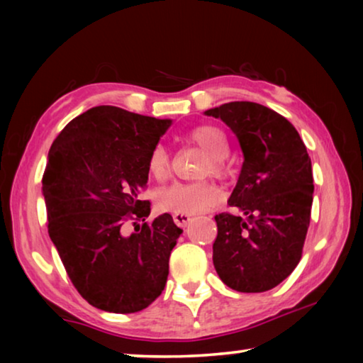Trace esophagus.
I'll return each instance as SVG.
<instances>
[{"instance_id": "1", "label": "esophagus", "mask_w": 363, "mask_h": 363, "mask_svg": "<svg viewBox=\"0 0 363 363\" xmlns=\"http://www.w3.org/2000/svg\"><path fill=\"white\" fill-rule=\"evenodd\" d=\"M173 219L179 227H187L190 223H192V218L187 216V214H173Z\"/></svg>"}]
</instances>
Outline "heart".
I'll list each match as a JSON object with an SVG mask.
<instances>
[{
	"label": "heart",
	"instance_id": "1",
	"mask_svg": "<svg viewBox=\"0 0 363 363\" xmlns=\"http://www.w3.org/2000/svg\"><path fill=\"white\" fill-rule=\"evenodd\" d=\"M190 139L211 157V169L220 173L223 160L229 153V140L225 133L216 126H199L190 133ZM169 171V155L163 145H157L149 157V173L155 179H164ZM219 190L213 184H173L158 195L160 210L195 216L218 203Z\"/></svg>",
	"mask_w": 363,
	"mask_h": 363
}]
</instances>
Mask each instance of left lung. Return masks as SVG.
Returning <instances> with one entry per match:
<instances>
[{
  "mask_svg": "<svg viewBox=\"0 0 363 363\" xmlns=\"http://www.w3.org/2000/svg\"><path fill=\"white\" fill-rule=\"evenodd\" d=\"M205 115L223 120L243 153L240 176L229 199L240 214L220 213L214 218V269L235 291L272 290L293 272L303 255L314 194L311 158L296 128L261 104L229 102Z\"/></svg>",
  "mask_w": 363,
  "mask_h": 363,
  "instance_id": "left-lung-1",
  "label": "left lung"
}]
</instances>
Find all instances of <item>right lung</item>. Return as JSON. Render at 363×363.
Listing matches in <instances>:
<instances>
[{"mask_svg": "<svg viewBox=\"0 0 363 363\" xmlns=\"http://www.w3.org/2000/svg\"><path fill=\"white\" fill-rule=\"evenodd\" d=\"M171 123L99 106L73 118L49 149L41 189L49 237L78 293L101 311L139 312L167 285L182 229L168 213L130 235L125 223L150 214L138 195Z\"/></svg>", "mask_w": 363, "mask_h": 363, "instance_id": "add662e5", "label": "right lung"}]
</instances>
